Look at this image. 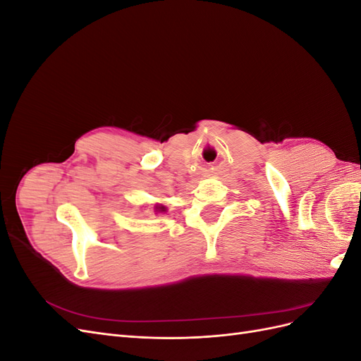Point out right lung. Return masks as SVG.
<instances>
[{"mask_svg":"<svg viewBox=\"0 0 361 361\" xmlns=\"http://www.w3.org/2000/svg\"><path fill=\"white\" fill-rule=\"evenodd\" d=\"M155 209H157L158 212H164V211H166V207H164V206H157Z\"/></svg>","mask_w":361,"mask_h":361,"instance_id":"1","label":"right lung"}]
</instances>
